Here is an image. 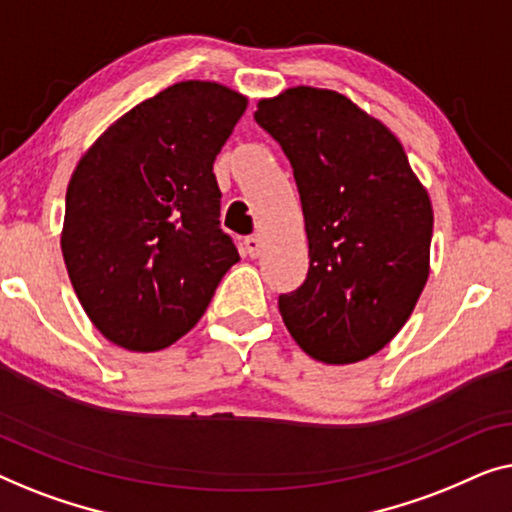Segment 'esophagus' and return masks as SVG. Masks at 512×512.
Listing matches in <instances>:
<instances>
[{"instance_id": "esophagus-1", "label": "esophagus", "mask_w": 512, "mask_h": 512, "mask_svg": "<svg viewBox=\"0 0 512 512\" xmlns=\"http://www.w3.org/2000/svg\"><path fill=\"white\" fill-rule=\"evenodd\" d=\"M243 246H246V255L250 257H259V253H262V239L259 236H248Z\"/></svg>"}]
</instances>
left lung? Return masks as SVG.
I'll use <instances>...</instances> for the list:
<instances>
[{"instance_id": "left-lung-1", "label": "left lung", "mask_w": 512, "mask_h": 512, "mask_svg": "<svg viewBox=\"0 0 512 512\" xmlns=\"http://www.w3.org/2000/svg\"><path fill=\"white\" fill-rule=\"evenodd\" d=\"M255 120L292 164L311 257L304 285L278 299L285 327L318 362H362L427 285V187L390 127L336 90L287 88L259 99Z\"/></svg>"}]
</instances>
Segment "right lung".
<instances>
[{"label": "right lung", "instance_id": "1", "mask_svg": "<svg viewBox=\"0 0 512 512\" xmlns=\"http://www.w3.org/2000/svg\"><path fill=\"white\" fill-rule=\"evenodd\" d=\"M248 97L181 81L120 115L67 185L62 257L83 311L111 343L157 352L185 336L239 262L213 174Z\"/></svg>", "mask_w": 512, "mask_h": 512}]
</instances>
